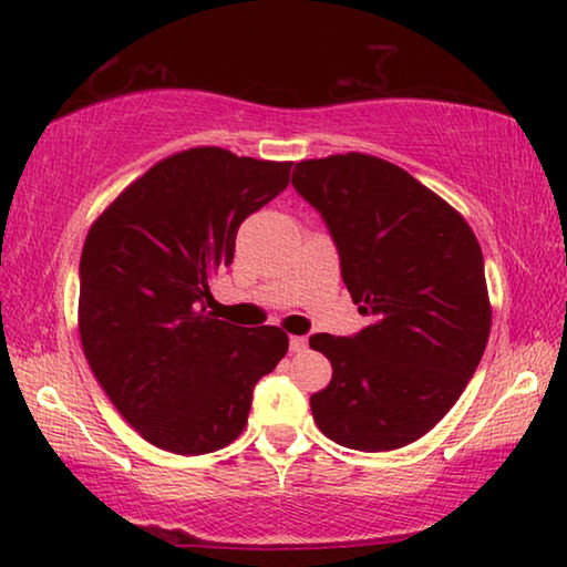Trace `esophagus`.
<instances>
[{
	"mask_svg": "<svg viewBox=\"0 0 567 567\" xmlns=\"http://www.w3.org/2000/svg\"><path fill=\"white\" fill-rule=\"evenodd\" d=\"M290 350L292 352L307 350V338H302V334H292V338H290Z\"/></svg>",
	"mask_w": 567,
	"mask_h": 567,
	"instance_id": "34e87169",
	"label": "esophagus"
}]
</instances>
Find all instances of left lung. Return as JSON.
Wrapping results in <instances>:
<instances>
[{
    "label": "left lung",
    "mask_w": 567,
    "mask_h": 567,
    "mask_svg": "<svg viewBox=\"0 0 567 567\" xmlns=\"http://www.w3.org/2000/svg\"><path fill=\"white\" fill-rule=\"evenodd\" d=\"M292 185L328 223L352 302L370 315L354 338H310L332 362L312 417L362 453L415 443L463 395L491 338L477 237L433 189L362 152L297 162Z\"/></svg>",
    "instance_id": "8db88e82"
}]
</instances>
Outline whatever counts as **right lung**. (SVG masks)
Wrapping results in <instances>:
<instances>
[{"mask_svg": "<svg viewBox=\"0 0 567 567\" xmlns=\"http://www.w3.org/2000/svg\"><path fill=\"white\" fill-rule=\"evenodd\" d=\"M292 162L192 147L159 159L94 219L80 262V340L120 415L155 447L213 453L239 437L257 380L287 352L275 324L207 312L243 219L290 182Z\"/></svg>", "mask_w": 567, "mask_h": 567, "instance_id": "add662e5", "label": "right lung"}]
</instances>
